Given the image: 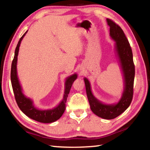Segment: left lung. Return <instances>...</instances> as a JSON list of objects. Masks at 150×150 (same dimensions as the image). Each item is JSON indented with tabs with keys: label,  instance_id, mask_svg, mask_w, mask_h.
I'll return each instance as SVG.
<instances>
[{
	"label": "left lung",
	"instance_id": "obj_1",
	"mask_svg": "<svg viewBox=\"0 0 150 150\" xmlns=\"http://www.w3.org/2000/svg\"><path fill=\"white\" fill-rule=\"evenodd\" d=\"M106 21L110 26V37L115 41L116 51L124 76V89L122 96L117 104L105 105L93 96L91 92L90 83L87 79L85 78L84 81L91 110L100 118L111 120L124 112L132 100L135 66L133 62L132 51L123 30L112 20L107 18Z\"/></svg>",
	"mask_w": 150,
	"mask_h": 150
}]
</instances>
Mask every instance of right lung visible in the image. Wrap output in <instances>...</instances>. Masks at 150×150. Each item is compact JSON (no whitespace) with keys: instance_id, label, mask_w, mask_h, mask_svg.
<instances>
[{"instance_id":"right-lung-1","label":"right lung","mask_w":150,"mask_h":150,"mask_svg":"<svg viewBox=\"0 0 150 150\" xmlns=\"http://www.w3.org/2000/svg\"><path fill=\"white\" fill-rule=\"evenodd\" d=\"M27 32L28 31L25 32L24 35L20 38L19 42L17 44L16 50H15L14 57L12 62L11 79L15 99H16L17 105L20 110L23 112L27 116H28L29 118L42 123L54 122L60 118L61 116L63 115V112H64L65 110V103L67 102L68 95L69 93L73 83L74 82V81L77 77V75L75 73V74L71 75L69 77L66 79L65 88L63 98L62 102L56 107L52 109H50V110H40V109L35 107L32 100L30 99L29 98H27L26 96H25L24 94L22 93V88L20 85L16 71V63L18 55L19 47L22 40L25 36Z\"/></svg>"}]
</instances>
